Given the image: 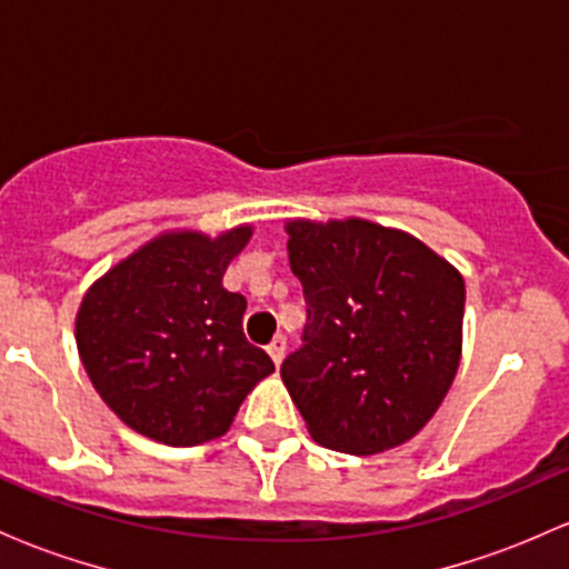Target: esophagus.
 <instances>
[{"mask_svg":"<svg viewBox=\"0 0 569 569\" xmlns=\"http://www.w3.org/2000/svg\"><path fill=\"white\" fill-rule=\"evenodd\" d=\"M267 352H269V358H272L274 366L283 363V358H286V338L283 336L274 338V341L267 347Z\"/></svg>","mask_w":569,"mask_h":569,"instance_id":"1","label":"esophagus"}]
</instances>
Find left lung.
<instances>
[{
  "label": "left lung",
  "mask_w": 569,
  "mask_h": 569,
  "mask_svg": "<svg viewBox=\"0 0 569 569\" xmlns=\"http://www.w3.org/2000/svg\"><path fill=\"white\" fill-rule=\"evenodd\" d=\"M291 272L308 321L280 366L317 443L380 455L421 432L455 382L465 283L405 231L369 220H291Z\"/></svg>",
  "instance_id": "obj_1"
}]
</instances>
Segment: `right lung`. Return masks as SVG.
Listing matches in <instances>:
<instances>
[{
  "instance_id": "right-lung-1",
  "label": "right lung",
  "mask_w": 569,
  "mask_h": 569,
  "mask_svg": "<svg viewBox=\"0 0 569 569\" xmlns=\"http://www.w3.org/2000/svg\"><path fill=\"white\" fill-rule=\"evenodd\" d=\"M250 237V226L217 239L162 233L84 295L79 358L109 410L134 432L164 446L220 438L252 386L274 371L244 338V297L222 289L228 263Z\"/></svg>"
}]
</instances>
